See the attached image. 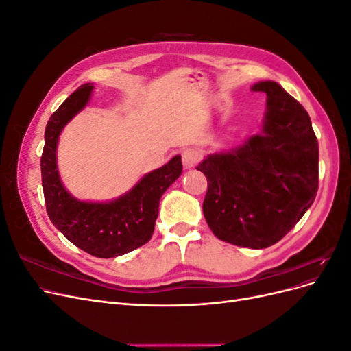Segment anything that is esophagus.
I'll return each mask as SVG.
<instances>
[{"label":"esophagus","instance_id":"1","mask_svg":"<svg viewBox=\"0 0 351 351\" xmlns=\"http://www.w3.org/2000/svg\"><path fill=\"white\" fill-rule=\"evenodd\" d=\"M197 152L195 149H184L182 152V161H183V165L186 169L195 167V164L197 162Z\"/></svg>","mask_w":351,"mask_h":351}]
</instances>
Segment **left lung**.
<instances>
[{"instance_id":"obj_1","label":"left lung","mask_w":351,"mask_h":351,"mask_svg":"<svg viewBox=\"0 0 351 351\" xmlns=\"http://www.w3.org/2000/svg\"><path fill=\"white\" fill-rule=\"evenodd\" d=\"M267 95L261 133L227 152L205 156L204 215L222 240L249 249L280 241L313 204L319 147L309 114L277 82L254 83Z\"/></svg>"}]
</instances>
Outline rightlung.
Masks as SVG:
<instances>
[{"label":"right lung","mask_w":351,"mask_h":351,"mask_svg":"<svg viewBox=\"0 0 351 351\" xmlns=\"http://www.w3.org/2000/svg\"><path fill=\"white\" fill-rule=\"evenodd\" d=\"M93 83L73 92L49 117L40 158L42 187L52 224L74 246L97 258H115L143 246L152 237L161 196L182 176V156L145 174L129 192L107 202L74 197L61 182L57 146L64 127L86 107Z\"/></svg>","instance_id":"1"}]
</instances>
